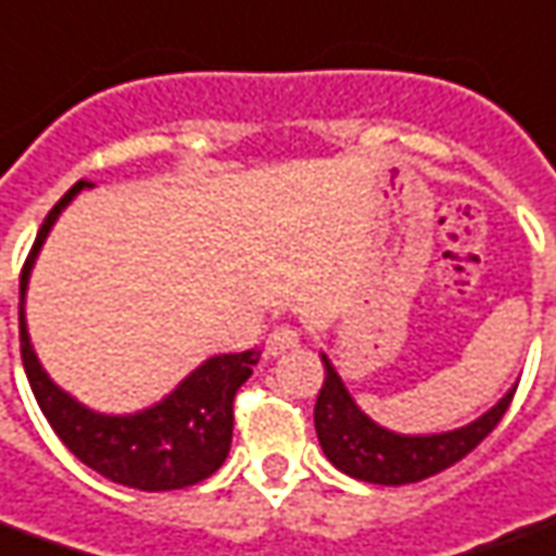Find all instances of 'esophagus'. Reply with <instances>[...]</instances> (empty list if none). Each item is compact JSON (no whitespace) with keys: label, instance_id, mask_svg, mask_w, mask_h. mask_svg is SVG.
I'll return each mask as SVG.
<instances>
[{"label":"esophagus","instance_id":"34e87169","mask_svg":"<svg viewBox=\"0 0 556 556\" xmlns=\"http://www.w3.org/2000/svg\"><path fill=\"white\" fill-rule=\"evenodd\" d=\"M296 344H300V332H296V329L278 327L269 339H266V357H278V354H285V351L296 348Z\"/></svg>","mask_w":556,"mask_h":556}]
</instances>
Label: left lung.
I'll list each match as a JSON object with an SVG mask.
<instances>
[{"label":"left lung","instance_id":"obj_1","mask_svg":"<svg viewBox=\"0 0 556 556\" xmlns=\"http://www.w3.org/2000/svg\"><path fill=\"white\" fill-rule=\"evenodd\" d=\"M320 359L327 366V378L315 402V430L327 460L344 476L388 488L439 476L447 466L463 460L469 451H476L503 420L505 408L511 405V396L518 390L515 384L493 408L466 427L430 435H405L375 424L348 393L342 375L336 372L327 354H320Z\"/></svg>","mask_w":556,"mask_h":556}]
</instances>
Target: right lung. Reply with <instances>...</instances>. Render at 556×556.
<instances>
[{
	"label": "right lung",
	"instance_id": "add662e5",
	"mask_svg": "<svg viewBox=\"0 0 556 556\" xmlns=\"http://www.w3.org/2000/svg\"><path fill=\"white\" fill-rule=\"evenodd\" d=\"M93 187L78 181L60 199L38 229L36 244L21 271V357L38 408L53 432L84 466L114 484L136 490H181L214 476L232 445V400L251 378L260 351L217 354L184 378L168 396L136 415H102L80 405L72 393L56 388L38 363L26 329V287L38 251L72 199Z\"/></svg>",
	"mask_w": 556,
	"mask_h": 556
}]
</instances>
